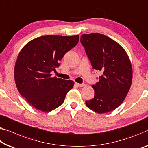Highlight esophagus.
<instances>
[{
  "mask_svg": "<svg viewBox=\"0 0 148 148\" xmlns=\"http://www.w3.org/2000/svg\"><path fill=\"white\" fill-rule=\"evenodd\" d=\"M75 85L78 87H83L84 86V84H79V83H75Z\"/></svg>",
  "mask_w": 148,
  "mask_h": 148,
  "instance_id": "esophagus-1",
  "label": "esophagus"
}]
</instances>
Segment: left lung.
<instances>
[{
	"instance_id": "8db88e82",
	"label": "left lung",
	"mask_w": 148,
	"mask_h": 148,
	"mask_svg": "<svg viewBox=\"0 0 148 148\" xmlns=\"http://www.w3.org/2000/svg\"><path fill=\"white\" fill-rule=\"evenodd\" d=\"M80 42L93 69L102 73L92 86L94 97L86 101L87 107L98 113L113 111L125 100L132 84L128 55L119 43L97 33L82 35Z\"/></svg>"
}]
</instances>
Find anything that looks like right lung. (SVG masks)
<instances>
[{"label": "right lung", "instance_id": "1", "mask_svg": "<svg viewBox=\"0 0 148 148\" xmlns=\"http://www.w3.org/2000/svg\"><path fill=\"white\" fill-rule=\"evenodd\" d=\"M78 41L79 35L44 36L33 39L21 50L14 68L16 85L35 109L50 112L64 102L74 82L51 78V72L59 67L60 60Z\"/></svg>", "mask_w": 148, "mask_h": 148}]
</instances>
